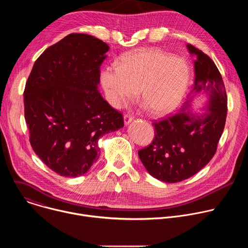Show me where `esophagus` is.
Segmentation results:
<instances>
[{
  "mask_svg": "<svg viewBox=\"0 0 248 248\" xmlns=\"http://www.w3.org/2000/svg\"><path fill=\"white\" fill-rule=\"evenodd\" d=\"M132 120H133V118H132L131 116L125 115V116L124 117V124H125V125L129 124L132 122Z\"/></svg>",
  "mask_w": 248,
  "mask_h": 248,
  "instance_id": "obj_1",
  "label": "esophagus"
}]
</instances>
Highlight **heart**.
Segmentation results:
<instances>
[{"label": "heart", "mask_w": 248, "mask_h": 248, "mask_svg": "<svg viewBox=\"0 0 248 248\" xmlns=\"http://www.w3.org/2000/svg\"><path fill=\"white\" fill-rule=\"evenodd\" d=\"M188 78V66L183 59L155 49H141L125 56L120 65L106 66L100 76L113 107H123L140 90L141 99L154 115H166L178 107Z\"/></svg>", "instance_id": "b5f03b06"}]
</instances>
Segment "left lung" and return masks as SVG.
Returning a JSON list of instances; mask_svg holds the SVG:
<instances>
[{
    "label": "left lung",
    "instance_id": "left-lung-1",
    "mask_svg": "<svg viewBox=\"0 0 248 248\" xmlns=\"http://www.w3.org/2000/svg\"><path fill=\"white\" fill-rule=\"evenodd\" d=\"M186 47L196 57L192 96L175 115L153 124V142L138 151L147 171L168 184L190 178L210 162L216 153L227 117V93L219 69L201 50L190 44ZM196 95L207 97L199 112L191 109Z\"/></svg>",
    "mask_w": 248,
    "mask_h": 248
}]
</instances>
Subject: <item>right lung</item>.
<instances>
[{
    "label": "right lung",
    "mask_w": 248,
    "mask_h": 248,
    "mask_svg": "<svg viewBox=\"0 0 248 248\" xmlns=\"http://www.w3.org/2000/svg\"><path fill=\"white\" fill-rule=\"evenodd\" d=\"M110 47L72 33L35 62L24 93L30 144L52 170L77 178L100 156L99 139L124 127L122 114L98 91L100 66Z\"/></svg>",
    "instance_id": "obj_1"
}]
</instances>
